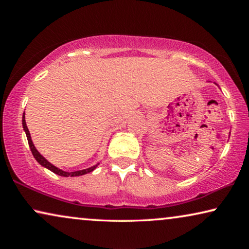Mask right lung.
I'll return each instance as SVG.
<instances>
[{
  "mask_svg": "<svg viewBox=\"0 0 249 249\" xmlns=\"http://www.w3.org/2000/svg\"><path fill=\"white\" fill-rule=\"evenodd\" d=\"M22 122H23L24 132H25V134H26L29 148H31V150H32V154H33V156H34V158H35V159L37 160V162H38L39 165H41V166L45 167V168H47L48 170L53 171V174H56V175H58V176H61V177H78V176H82V175L89 174V172L93 171V170L95 169V168L98 167L99 163H96V165L92 166V167H90V168H87V169L77 170V171H71V172H68V171H65V170L59 169V168H57L56 166H53V163H50V162L48 161V160L44 157V156H41V155L39 154V151L36 149V147L34 146L33 141H32V137H31V134H29V130H28V128H27L26 121H25V112L23 113Z\"/></svg>",
  "mask_w": 249,
  "mask_h": 249,
  "instance_id": "add662e5",
  "label": "right lung"
}]
</instances>
